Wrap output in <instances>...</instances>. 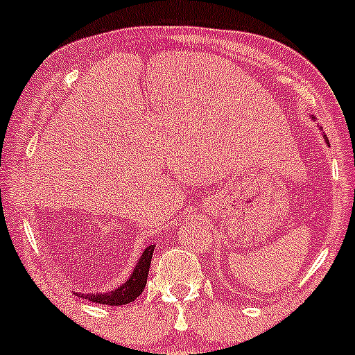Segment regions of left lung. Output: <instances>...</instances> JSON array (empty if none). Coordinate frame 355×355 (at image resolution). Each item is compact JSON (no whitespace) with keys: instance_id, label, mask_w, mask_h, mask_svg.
Returning <instances> with one entry per match:
<instances>
[{"instance_id":"1","label":"left lung","mask_w":355,"mask_h":355,"mask_svg":"<svg viewBox=\"0 0 355 355\" xmlns=\"http://www.w3.org/2000/svg\"><path fill=\"white\" fill-rule=\"evenodd\" d=\"M317 126H318V124H317ZM323 139H325V143H327V145H329V146H330V143H329V139H327V136H325V135H323Z\"/></svg>"}]
</instances>
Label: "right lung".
<instances>
[{"label": "right lung", "instance_id": "right-lung-1", "mask_svg": "<svg viewBox=\"0 0 355 355\" xmlns=\"http://www.w3.org/2000/svg\"><path fill=\"white\" fill-rule=\"evenodd\" d=\"M155 251V244L145 248L143 251L141 258L136 261V266L133 272L130 275V278L119 285L114 290L106 291V293H76L77 297L89 300V302L94 303H103V305H128V303L135 302L139 295L143 293L146 286V279H148V271H150V264H151V256H153Z\"/></svg>", "mask_w": 355, "mask_h": 355}]
</instances>
